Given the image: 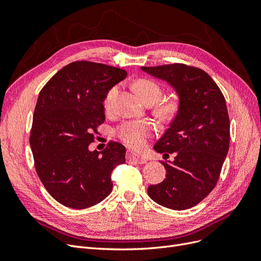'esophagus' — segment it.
Returning <instances> with one entry per match:
<instances>
[{
  "label": "esophagus",
  "mask_w": 261,
  "mask_h": 261,
  "mask_svg": "<svg viewBox=\"0 0 261 261\" xmlns=\"http://www.w3.org/2000/svg\"><path fill=\"white\" fill-rule=\"evenodd\" d=\"M126 158H127V161L133 162V163H138V164H145L148 161L147 158H145L144 155H140V154H137V153H133V152L127 153Z\"/></svg>",
  "instance_id": "34e87169"
}]
</instances>
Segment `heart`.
<instances>
[{"mask_svg":"<svg viewBox=\"0 0 261 261\" xmlns=\"http://www.w3.org/2000/svg\"><path fill=\"white\" fill-rule=\"evenodd\" d=\"M134 89L138 96L146 103H154L159 100L163 90L162 87L156 82L147 78H140L134 83ZM116 94V87H112L108 90L103 99V107L106 110L111 108L112 101ZM180 110V101L178 98L164 99L154 108L155 115L164 122H171L178 115ZM153 130L152 125L147 121H126L117 126L115 130L116 136L125 145L132 148H140L145 144L146 139L151 135Z\"/></svg>","mask_w":261,"mask_h":261,"instance_id":"obj_1","label":"heart"}]
</instances>
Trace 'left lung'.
Here are the masks:
<instances>
[{"label": "left lung", "instance_id": "8db88e82", "mask_svg": "<svg viewBox=\"0 0 261 261\" xmlns=\"http://www.w3.org/2000/svg\"><path fill=\"white\" fill-rule=\"evenodd\" d=\"M144 72L168 82L178 94L180 110L154 150L174 153V161L161 162L167 175L148 187L156 203L185 210L210 194L219 179L230 145V118L223 93L204 70L181 63L141 67Z\"/></svg>", "mask_w": 261, "mask_h": 261}]
</instances>
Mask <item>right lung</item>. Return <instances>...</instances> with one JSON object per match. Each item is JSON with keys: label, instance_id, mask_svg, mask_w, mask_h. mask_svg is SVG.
I'll return each mask as SVG.
<instances>
[{"label": "right lung", "instance_id": "1", "mask_svg": "<svg viewBox=\"0 0 261 261\" xmlns=\"http://www.w3.org/2000/svg\"><path fill=\"white\" fill-rule=\"evenodd\" d=\"M126 70L89 61L60 69L37 100L29 143L37 174L48 193L64 206L85 209L112 192L111 174L125 162V147L110 141L90 151L106 120L103 99Z\"/></svg>", "mask_w": 261, "mask_h": 261}]
</instances>
